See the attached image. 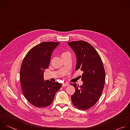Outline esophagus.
<instances>
[{
	"label": "esophagus",
	"instance_id": "34e87169",
	"mask_svg": "<svg viewBox=\"0 0 130 130\" xmlns=\"http://www.w3.org/2000/svg\"><path fill=\"white\" fill-rule=\"evenodd\" d=\"M69 85V84L68 83H67V82H65V83H64L62 84V85L63 86H68Z\"/></svg>",
	"mask_w": 130,
	"mask_h": 130
}]
</instances>
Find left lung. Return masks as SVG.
I'll return each mask as SVG.
<instances>
[{
	"mask_svg": "<svg viewBox=\"0 0 130 130\" xmlns=\"http://www.w3.org/2000/svg\"><path fill=\"white\" fill-rule=\"evenodd\" d=\"M77 57L76 70L83 71L81 86L72 83L76 91L71 96V101L76 107L86 110L93 106L100 98L105 79L102 61L96 49L83 41L68 43Z\"/></svg>",
	"mask_w": 130,
	"mask_h": 130,
	"instance_id": "left-lung-1",
	"label": "left lung"
}]
</instances>
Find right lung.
<instances>
[{"label":"right lung","instance_id":"right-lung-1","mask_svg":"<svg viewBox=\"0 0 130 130\" xmlns=\"http://www.w3.org/2000/svg\"><path fill=\"white\" fill-rule=\"evenodd\" d=\"M60 42H47L38 44L26 55L20 70L23 93L27 100L37 107L50 105L62 84L44 80V72L47 69L51 54Z\"/></svg>","mask_w":130,"mask_h":130}]
</instances>
